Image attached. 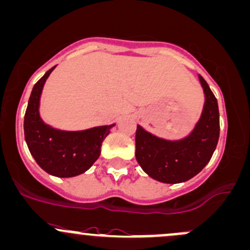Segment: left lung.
<instances>
[{
  "mask_svg": "<svg viewBox=\"0 0 250 250\" xmlns=\"http://www.w3.org/2000/svg\"><path fill=\"white\" fill-rule=\"evenodd\" d=\"M199 77L204 92L201 117L188 135L167 140L150 134L141 125L136 128L135 158L154 180L164 184L185 183L208 165L219 138V111L215 95Z\"/></svg>",
  "mask_w": 250,
  "mask_h": 250,
  "instance_id": "8db88e82",
  "label": "left lung"
}]
</instances>
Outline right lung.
I'll use <instances>...</instances> for the list:
<instances>
[{"mask_svg": "<svg viewBox=\"0 0 250 250\" xmlns=\"http://www.w3.org/2000/svg\"><path fill=\"white\" fill-rule=\"evenodd\" d=\"M56 66L34 85L24 114V140L37 164L48 174L71 178L86 172L101 155V146L115 123L85 130H62L43 122L40 98L43 85Z\"/></svg>", "mask_w": 250, "mask_h": 250, "instance_id": "add662e5", "label": "right lung"}]
</instances>
